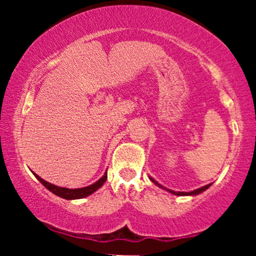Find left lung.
<instances>
[{
    "label": "left lung",
    "mask_w": 256,
    "mask_h": 256,
    "mask_svg": "<svg viewBox=\"0 0 256 256\" xmlns=\"http://www.w3.org/2000/svg\"><path fill=\"white\" fill-rule=\"evenodd\" d=\"M150 180H152V183H154L155 185H158V188H161V189H164V190H167V192H171V194H173V195H177V196H195V195H198V194L204 192V190H207L208 188H210V185H212V184H207V185H204V186H202V188H198V189H196V190H192V192H174V190L167 189V188L162 186V185H161V184H158V182L155 180L154 178H152V177H150Z\"/></svg>",
    "instance_id": "obj_1"
}]
</instances>
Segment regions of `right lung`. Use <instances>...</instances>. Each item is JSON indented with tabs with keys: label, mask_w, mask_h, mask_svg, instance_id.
Wrapping results in <instances>:
<instances>
[{
	"label": "right lung",
	"mask_w": 256,
	"mask_h": 256,
	"mask_svg": "<svg viewBox=\"0 0 256 256\" xmlns=\"http://www.w3.org/2000/svg\"><path fill=\"white\" fill-rule=\"evenodd\" d=\"M34 177H36L38 180H40V183H42L44 186L49 190V192H52V194H55V195L60 196V198H62L64 200H78V198H86V196H89L92 192H95L96 190H98L100 188L104 185V182L107 180V172H104V174L102 176L98 182H95L94 184L89 185V186L79 188V189H68V188H61V186H58V185L48 183V182H46L44 179L40 178V176H37L36 173H34Z\"/></svg>",
	"instance_id": "right-lung-1"
}]
</instances>
